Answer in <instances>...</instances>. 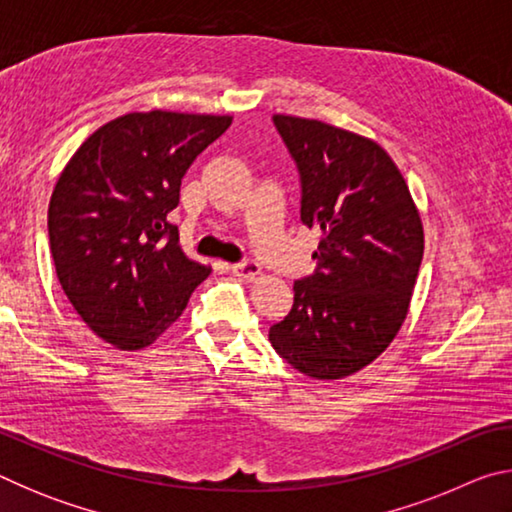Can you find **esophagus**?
Here are the masks:
<instances>
[{"label":"esophagus","instance_id":"1","mask_svg":"<svg viewBox=\"0 0 512 512\" xmlns=\"http://www.w3.org/2000/svg\"><path fill=\"white\" fill-rule=\"evenodd\" d=\"M232 273L239 275V277H246V280H253V277L262 273V266L253 262V259H244V262L232 264Z\"/></svg>","mask_w":512,"mask_h":512}]
</instances>
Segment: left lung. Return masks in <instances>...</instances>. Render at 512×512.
Here are the masks:
<instances>
[{
  "label": "left lung",
  "instance_id": "1",
  "mask_svg": "<svg viewBox=\"0 0 512 512\" xmlns=\"http://www.w3.org/2000/svg\"><path fill=\"white\" fill-rule=\"evenodd\" d=\"M300 173V221L323 232L316 271L268 341L314 379H341L384 352L409 311L422 221L400 169L377 142L318 119L273 115Z\"/></svg>",
  "mask_w": 512,
  "mask_h": 512
}]
</instances>
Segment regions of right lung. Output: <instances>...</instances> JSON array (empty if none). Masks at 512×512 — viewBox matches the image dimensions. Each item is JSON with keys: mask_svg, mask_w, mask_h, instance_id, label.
Returning a JSON list of instances; mask_svg holds the SVG:
<instances>
[{"mask_svg": "<svg viewBox=\"0 0 512 512\" xmlns=\"http://www.w3.org/2000/svg\"><path fill=\"white\" fill-rule=\"evenodd\" d=\"M232 117L131 112L94 131L49 201V248L76 314L121 350L151 345L210 268L178 244L180 180Z\"/></svg>", "mask_w": 512, "mask_h": 512, "instance_id": "add662e5", "label": "right lung"}]
</instances>
